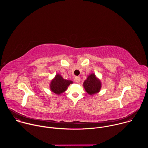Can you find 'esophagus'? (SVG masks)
I'll use <instances>...</instances> for the list:
<instances>
[{
    "label": "esophagus",
    "instance_id": "1",
    "mask_svg": "<svg viewBox=\"0 0 148 148\" xmlns=\"http://www.w3.org/2000/svg\"><path fill=\"white\" fill-rule=\"evenodd\" d=\"M74 81H75L76 82H79L80 81H81V78H80V77H78V76H76V77H75V78H74Z\"/></svg>",
    "mask_w": 148,
    "mask_h": 148
}]
</instances>
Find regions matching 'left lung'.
<instances>
[{
  "instance_id": "left-lung-1",
  "label": "left lung",
  "mask_w": 148,
  "mask_h": 148,
  "mask_svg": "<svg viewBox=\"0 0 148 148\" xmlns=\"http://www.w3.org/2000/svg\"><path fill=\"white\" fill-rule=\"evenodd\" d=\"M84 87L90 95H93L98 92L101 88V84L97 78L94 74H90L84 82Z\"/></svg>"
}]
</instances>
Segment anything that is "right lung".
<instances>
[{
  "label": "right lung",
  "instance_id": "right-lung-1",
  "mask_svg": "<svg viewBox=\"0 0 148 148\" xmlns=\"http://www.w3.org/2000/svg\"><path fill=\"white\" fill-rule=\"evenodd\" d=\"M73 81H69L63 78L60 74H57L50 84V89L55 94H60L64 92L67 87Z\"/></svg>",
  "mask_w": 148,
  "mask_h": 148
}]
</instances>
